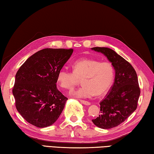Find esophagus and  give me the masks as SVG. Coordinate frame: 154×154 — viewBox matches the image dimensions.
Returning a JSON list of instances; mask_svg holds the SVG:
<instances>
[{"instance_id":"esophagus-1","label":"esophagus","mask_w":154,"mask_h":154,"mask_svg":"<svg viewBox=\"0 0 154 154\" xmlns=\"http://www.w3.org/2000/svg\"><path fill=\"white\" fill-rule=\"evenodd\" d=\"M80 102H81L82 104L86 105V106H89V105H90V104H91V103H90V102H87V101H85V100H80Z\"/></svg>"}]
</instances>
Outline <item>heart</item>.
<instances>
[{"label": "heart", "mask_w": 154, "mask_h": 154, "mask_svg": "<svg viewBox=\"0 0 154 154\" xmlns=\"http://www.w3.org/2000/svg\"><path fill=\"white\" fill-rule=\"evenodd\" d=\"M73 72L62 68L57 74V82L63 89L72 90L82 80V86L72 92V96L89 98L104 95L114 80L115 69L111 63L92 59H80L72 65Z\"/></svg>", "instance_id": "1"}]
</instances>
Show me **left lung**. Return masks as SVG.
Returning <instances> with one entry per match:
<instances>
[{"label":"left lung","instance_id":"1","mask_svg":"<svg viewBox=\"0 0 154 154\" xmlns=\"http://www.w3.org/2000/svg\"><path fill=\"white\" fill-rule=\"evenodd\" d=\"M100 52L112 64L115 82L100 102V115L92 122L102 129H110L120 125L135 111L140 96L137 74L130 63L114 50L105 47L92 48Z\"/></svg>","mask_w":154,"mask_h":154}]
</instances>
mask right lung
I'll list each match as a JSON object with an SVG mask.
<instances>
[{"instance_id":"obj_1","label":"right lung","mask_w":154,"mask_h":154,"mask_svg":"<svg viewBox=\"0 0 154 154\" xmlns=\"http://www.w3.org/2000/svg\"><path fill=\"white\" fill-rule=\"evenodd\" d=\"M73 49L45 48L30 57L16 74L13 95L22 117L37 128L53 124L67 98L57 89V74Z\"/></svg>"}]
</instances>
